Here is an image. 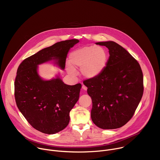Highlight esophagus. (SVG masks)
<instances>
[{
	"label": "esophagus",
	"mask_w": 160,
	"mask_h": 160,
	"mask_svg": "<svg viewBox=\"0 0 160 160\" xmlns=\"http://www.w3.org/2000/svg\"><path fill=\"white\" fill-rule=\"evenodd\" d=\"M82 88H83L84 90H87V87L85 85H82Z\"/></svg>",
	"instance_id": "esophagus-1"
}]
</instances>
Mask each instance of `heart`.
I'll list each match as a JSON object with an SVG mask.
<instances>
[{"mask_svg": "<svg viewBox=\"0 0 160 160\" xmlns=\"http://www.w3.org/2000/svg\"><path fill=\"white\" fill-rule=\"evenodd\" d=\"M108 61V54L101 46L87 45L77 49L70 55V62L66 64V71L74 75V68H81L82 75L87 78H94L104 70Z\"/></svg>", "mask_w": 160, "mask_h": 160, "instance_id": "1", "label": "heart"}]
</instances>
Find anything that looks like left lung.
<instances>
[{"label": "left lung", "instance_id": "obj_1", "mask_svg": "<svg viewBox=\"0 0 160 160\" xmlns=\"http://www.w3.org/2000/svg\"><path fill=\"white\" fill-rule=\"evenodd\" d=\"M96 44L108 48L109 58L99 76L83 81L92 101L91 118L101 128H118L132 118L141 100L142 72L138 61L116 42Z\"/></svg>", "mask_w": 160, "mask_h": 160}]
</instances>
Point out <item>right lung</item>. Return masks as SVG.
Listing matches in <instances>:
<instances>
[{
  "mask_svg": "<svg viewBox=\"0 0 160 160\" xmlns=\"http://www.w3.org/2000/svg\"><path fill=\"white\" fill-rule=\"evenodd\" d=\"M78 42L72 39L57 42L26 58L18 66L14 82L17 106L28 122L42 133L54 134L67 127L82 85H68L59 78L43 80L37 73V65L56 59L64 69L68 51Z\"/></svg>",
  "mask_w": 160,
  "mask_h": 160,
  "instance_id": "obj_1",
  "label": "right lung"
}]
</instances>
